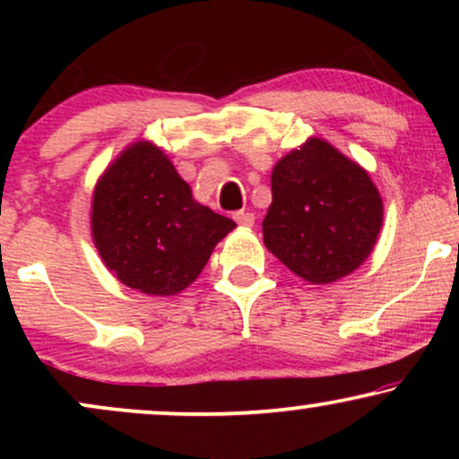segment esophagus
I'll list each match as a JSON object with an SVG mask.
<instances>
[{"label":"esophagus","instance_id":"obj_1","mask_svg":"<svg viewBox=\"0 0 459 459\" xmlns=\"http://www.w3.org/2000/svg\"><path fill=\"white\" fill-rule=\"evenodd\" d=\"M255 213L252 212H237L235 213V222L241 224V226H252L255 224Z\"/></svg>","mask_w":459,"mask_h":459}]
</instances>
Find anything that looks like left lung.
Here are the masks:
<instances>
[{"label": "left lung", "mask_w": 459, "mask_h": 459, "mask_svg": "<svg viewBox=\"0 0 459 459\" xmlns=\"http://www.w3.org/2000/svg\"><path fill=\"white\" fill-rule=\"evenodd\" d=\"M384 207L365 168L321 138H308L272 170L263 241L310 284H330L365 263Z\"/></svg>", "instance_id": "8db88e82"}]
</instances>
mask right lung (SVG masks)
Instances as JSON below:
<instances>
[{
  "mask_svg": "<svg viewBox=\"0 0 459 459\" xmlns=\"http://www.w3.org/2000/svg\"><path fill=\"white\" fill-rule=\"evenodd\" d=\"M92 239L109 272L149 296H175L198 278L233 220L194 200L151 142L116 157L92 194Z\"/></svg>",
  "mask_w": 459,
  "mask_h": 459,
  "instance_id": "1",
  "label": "right lung"
}]
</instances>
